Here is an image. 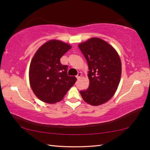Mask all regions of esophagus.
I'll use <instances>...</instances> for the list:
<instances>
[{
    "mask_svg": "<svg viewBox=\"0 0 150 150\" xmlns=\"http://www.w3.org/2000/svg\"><path fill=\"white\" fill-rule=\"evenodd\" d=\"M81 75H82V73H81V72H79V73H77V75H76V77H77V79H79V78L81 77Z\"/></svg>",
    "mask_w": 150,
    "mask_h": 150,
    "instance_id": "1",
    "label": "esophagus"
}]
</instances>
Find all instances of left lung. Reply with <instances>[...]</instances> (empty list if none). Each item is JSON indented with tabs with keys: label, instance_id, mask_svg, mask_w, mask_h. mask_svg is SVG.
I'll list each match as a JSON object with an SVG mask.
<instances>
[{
	"label": "left lung",
	"instance_id": "1",
	"mask_svg": "<svg viewBox=\"0 0 150 150\" xmlns=\"http://www.w3.org/2000/svg\"><path fill=\"white\" fill-rule=\"evenodd\" d=\"M79 47L87 60L89 86L80 91L86 103L98 106L107 102L115 93L121 77L122 65L116 51L104 40L93 38Z\"/></svg>",
	"mask_w": 150,
	"mask_h": 150
}]
</instances>
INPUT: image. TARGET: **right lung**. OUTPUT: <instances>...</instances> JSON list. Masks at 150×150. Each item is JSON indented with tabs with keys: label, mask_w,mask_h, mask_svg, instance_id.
<instances>
[{
	"label": "right lung",
	"mask_w": 150,
	"mask_h": 150,
	"mask_svg": "<svg viewBox=\"0 0 150 150\" xmlns=\"http://www.w3.org/2000/svg\"><path fill=\"white\" fill-rule=\"evenodd\" d=\"M69 44L50 40L42 45L33 57L29 69L33 92L42 101L55 103L63 99L77 78L67 75L68 66L60 58L71 49Z\"/></svg>",
	"instance_id": "right-lung-1"
}]
</instances>
